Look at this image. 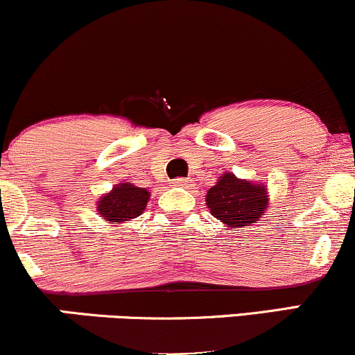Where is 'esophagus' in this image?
Returning <instances> with one entry per match:
<instances>
[{"label": "esophagus", "instance_id": "obj_1", "mask_svg": "<svg viewBox=\"0 0 355 355\" xmlns=\"http://www.w3.org/2000/svg\"><path fill=\"white\" fill-rule=\"evenodd\" d=\"M173 185L175 187H190V180L189 178H175Z\"/></svg>", "mask_w": 355, "mask_h": 355}]
</instances>
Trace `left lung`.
I'll use <instances>...</instances> for the list:
<instances>
[{
    "label": "left lung",
    "instance_id": "8db88e82",
    "mask_svg": "<svg viewBox=\"0 0 355 355\" xmlns=\"http://www.w3.org/2000/svg\"><path fill=\"white\" fill-rule=\"evenodd\" d=\"M268 202L266 183L239 178L230 172L220 175L205 197L207 209L227 230L254 225L266 214Z\"/></svg>",
    "mask_w": 355,
    "mask_h": 355
}]
</instances>
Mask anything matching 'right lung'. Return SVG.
Instances as JSON below:
<instances>
[{
    "instance_id": "add662e5",
    "label": "right lung",
    "mask_w": 355,
    "mask_h": 355,
    "mask_svg": "<svg viewBox=\"0 0 355 355\" xmlns=\"http://www.w3.org/2000/svg\"><path fill=\"white\" fill-rule=\"evenodd\" d=\"M150 200V191L128 182L113 185L108 193L101 195L96 202V211L107 223H126L140 217Z\"/></svg>"
}]
</instances>
